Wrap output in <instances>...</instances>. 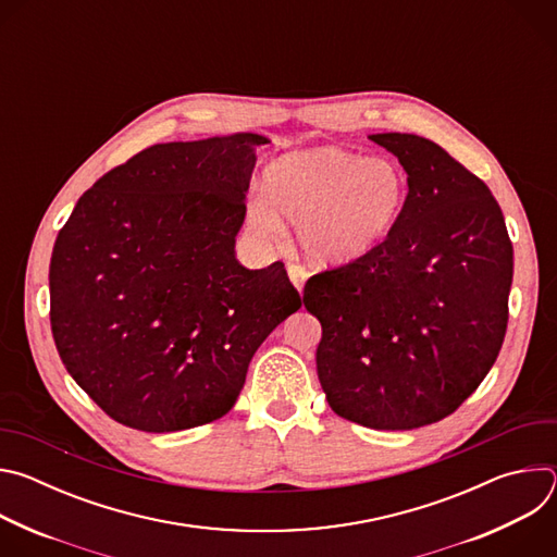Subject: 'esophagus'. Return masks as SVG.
<instances>
[{"mask_svg":"<svg viewBox=\"0 0 557 557\" xmlns=\"http://www.w3.org/2000/svg\"><path fill=\"white\" fill-rule=\"evenodd\" d=\"M286 271H288V280L293 282V286H295L297 290H301V288H304V282H306V277H308L306 269L299 267V264H288Z\"/></svg>","mask_w":557,"mask_h":557,"instance_id":"obj_1","label":"esophagus"}]
</instances>
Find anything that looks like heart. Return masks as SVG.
I'll return each mask as SVG.
<instances>
[{
    "instance_id": "1",
    "label": "heart",
    "mask_w": 557,
    "mask_h": 557,
    "mask_svg": "<svg viewBox=\"0 0 557 557\" xmlns=\"http://www.w3.org/2000/svg\"><path fill=\"white\" fill-rule=\"evenodd\" d=\"M262 196L249 205V224L258 235L277 240L284 220L299 224L306 258L339 267L385 240L406 205L408 181L389 158H361L339 145H317L271 163Z\"/></svg>"
}]
</instances>
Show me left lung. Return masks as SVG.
I'll use <instances>...</instances> for the list:
<instances>
[{
    "mask_svg": "<svg viewBox=\"0 0 557 557\" xmlns=\"http://www.w3.org/2000/svg\"><path fill=\"white\" fill-rule=\"evenodd\" d=\"M408 174L399 220L370 253L312 275L317 376L342 419L417 430L492 370L509 320L513 247L490 187L417 134H372Z\"/></svg>",
    "mask_w": 557,
    "mask_h": 557,
    "instance_id": "left-lung-1",
    "label": "left lung"
}]
</instances>
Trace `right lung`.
Listing matches in <instances>:
<instances>
[{"label":"right lung","mask_w":557,"mask_h":557,"mask_svg":"<svg viewBox=\"0 0 557 557\" xmlns=\"http://www.w3.org/2000/svg\"><path fill=\"white\" fill-rule=\"evenodd\" d=\"M260 134L161 143L101 176L57 235V352L116 423L178 432L224 417L251 357L301 306L282 262L249 271L235 233Z\"/></svg>","instance_id":"add662e5"}]
</instances>
